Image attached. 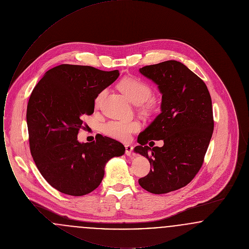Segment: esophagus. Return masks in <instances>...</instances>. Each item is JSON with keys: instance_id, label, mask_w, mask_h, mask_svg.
I'll return each instance as SVG.
<instances>
[{"instance_id": "esophagus-1", "label": "esophagus", "mask_w": 249, "mask_h": 249, "mask_svg": "<svg viewBox=\"0 0 249 249\" xmlns=\"http://www.w3.org/2000/svg\"><path fill=\"white\" fill-rule=\"evenodd\" d=\"M132 150H133V146L130 144H126L125 145V153L127 156H132Z\"/></svg>"}]
</instances>
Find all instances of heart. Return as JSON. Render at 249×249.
<instances>
[{"label": "heart", "instance_id": "heart-1", "mask_svg": "<svg viewBox=\"0 0 249 249\" xmlns=\"http://www.w3.org/2000/svg\"><path fill=\"white\" fill-rule=\"evenodd\" d=\"M119 89L127 96L131 103L138 105L140 112L143 115H150L157 107V101L151 97L152 88L140 78L126 77L119 83ZM102 90L96 96L95 108H98L105 96ZM140 129V123L136 120H110L102 126V130L107 136L121 141H127L132 132Z\"/></svg>", "mask_w": 249, "mask_h": 249}]
</instances>
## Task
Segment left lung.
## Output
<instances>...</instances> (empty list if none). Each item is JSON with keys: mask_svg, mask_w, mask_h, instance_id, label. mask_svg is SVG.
<instances>
[{"mask_svg": "<svg viewBox=\"0 0 249 249\" xmlns=\"http://www.w3.org/2000/svg\"><path fill=\"white\" fill-rule=\"evenodd\" d=\"M139 71L159 86L162 101L161 113L139 134L134 148L150 162L148 175L138 182L148 192L163 194L187 186L200 171L213 134L212 100L201 78L177 60ZM154 140L165 144L151 149L147 143Z\"/></svg>", "mask_w": 249, "mask_h": 249, "instance_id": "left-lung-1", "label": "left lung"}]
</instances>
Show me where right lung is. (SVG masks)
Masks as SVG:
<instances>
[{"mask_svg":"<svg viewBox=\"0 0 249 249\" xmlns=\"http://www.w3.org/2000/svg\"><path fill=\"white\" fill-rule=\"evenodd\" d=\"M119 70L60 64L36 85L27 107L30 149L39 172L61 193L83 196L93 191L113 157L124 154L121 142L97 134L79 142L82 117L94 112L96 96L119 77Z\"/></svg>","mask_w":249,"mask_h":249,"instance_id":"1","label":"right lung"}]
</instances>
